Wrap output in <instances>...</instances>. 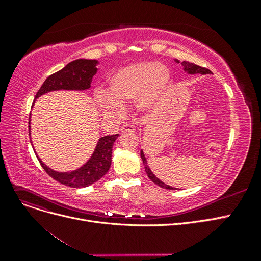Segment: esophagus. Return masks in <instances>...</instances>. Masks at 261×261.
<instances>
[{"label":"esophagus","instance_id":"obj_1","mask_svg":"<svg viewBox=\"0 0 261 261\" xmlns=\"http://www.w3.org/2000/svg\"><path fill=\"white\" fill-rule=\"evenodd\" d=\"M122 132L125 133V132H135V126H133L130 124H124L122 127H121Z\"/></svg>","mask_w":261,"mask_h":261}]
</instances>
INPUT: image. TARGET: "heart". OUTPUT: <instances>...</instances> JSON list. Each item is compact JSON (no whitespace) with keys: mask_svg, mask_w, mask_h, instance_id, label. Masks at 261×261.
Returning a JSON list of instances; mask_svg holds the SVG:
<instances>
[{"mask_svg":"<svg viewBox=\"0 0 261 261\" xmlns=\"http://www.w3.org/2000/svg\"><path fill=\"white\" fill-rule=\"evenodd\" d=\"M169 82V69L160 63L141 62L124 66L110 75L108 94H97V106L109 117L120 115L121 106L133 101L139 110H151L162 98Z\"/></svg>","mask_w":261,"mask_h":261,"instance_id":"b5f03b06","label":"heart"}]
</instances>
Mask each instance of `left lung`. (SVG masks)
Segmentation results:
<instances>
[{"instance_id": "1", "label": "left lung", "mask_w": 261, "mask_h": 261, "mask_svg": "<svg viewBox=\"0 0 261 261\" xmlns=\"http://www.w3.org/2000/svg\"><path fill=\"white\" fill-rule=\"evenodd\" d=\"M176 62L179 63L177 60H176ZM181 64L184 65V69L186 70V72H188L189 74H202V75H204V74H211V70H210V69H208V68H206V67L199 66V65H196V64H194V63L183 62V63H181ZM140 156H141V159H143V161H144L145 171H146V173H147L148 177H149L150 179H151L154 184L159 185L160 187L167 188V189H175V188H173V187H171V186H169V185H167V184H164L163 181H161L159 178H158V177L153 174V173L151 172V170H150L149 167H148L147 160H146V158H145V154H144V152H143V150H141V151H140Z\"/></svg>"}]
</instances>
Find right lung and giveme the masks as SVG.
Masks as SVG:
<instances>
[{"mask_svg":"<svg viewBox=\"0 0 261 261\" xmlns=\"http://www.w3.org/2000/svg\"><path fill=\"white\" fill-rule=\"evenodd\" d=\"M97 63L96 60L83 59L68 63L64 68L46 78L40 89L36 93L35 98L53 90H84L90 88L92 77L97 73ZM28 127L30 135V120ZM117 137L118 134L101 137L90 160L81 169L70 173L55 172L43 164L40 159L38 160L43 170L59 183L74 188L89 186L106 175L111 167L112 148Z\"/></svg>","mask_w":261,"mask_h":261,"instance_id":"add662e5","label":"right lung"}]
</instances>
